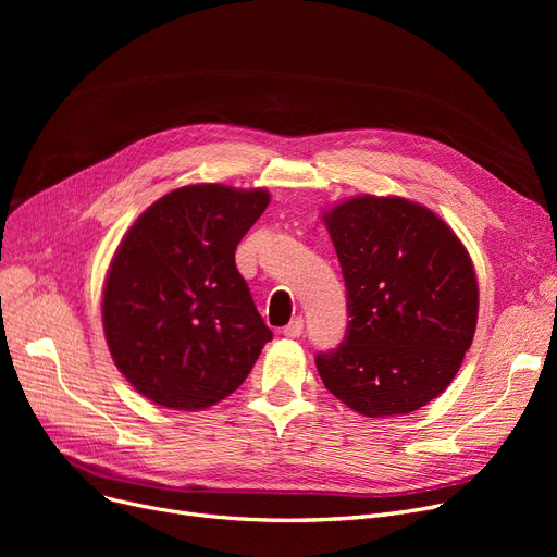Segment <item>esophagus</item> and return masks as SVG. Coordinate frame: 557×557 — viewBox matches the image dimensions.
Listing matches in <instances>:
<instances>
[{
  "label": "esophagus",
  "instance_id": "esophagus-1",
  "mask_svg": "<svg viewBox=\"0 0 557 557\" xmlns=\"http://www.w3.org/2000/svg\"><path fill=\"white\" fill-rule=\"evenodd\" d=\"M302 332H305V320L302 318H294L290 320V323L284 327V336L286 338H298V336H302Z\"/></svg>",
  "mask_w": 557,
  "mask_h": 557
}]
</instances>
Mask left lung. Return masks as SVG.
<instances>
[{"instance_id":"obj_1","label":"left lung","mask_w":557,"mask_h":557,"mask_svg":"<svg viewBox=\"0 0 557 557\" xmlns=\"http://www.w3.org/2000/svg\"><path fill=\"white\" fill-rule=\"evenodd\" d=\"M323 219L349 323L343 343L315 357L318 374L366 418L413 413L451 384L472 345V259L441 216L406 198H349Z\"/></svg>"}]
</instances>
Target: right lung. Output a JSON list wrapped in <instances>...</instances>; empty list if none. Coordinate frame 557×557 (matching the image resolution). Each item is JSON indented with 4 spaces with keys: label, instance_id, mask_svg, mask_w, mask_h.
I'll list each match as a JSON object with an SVG mask.
<instances>
[{
    "label": "right lung",
    "instance_id": "right-lung-1",
    "mask_svg": "<svg viewBox=\"0 0 557 557\" xmlns=\"http://www.w3.org/2000/svg\"><path fill=\"white\" fill-rule=\"evenodd\" d=\"M263 189L181 187L146 210L116 248L103 286V332L137 393L200 411L237 391L273 332L234 263L267 210Z\"/></svg>",
    "mask_w": 557,
    "mask_h": 557
}]
</instances>
